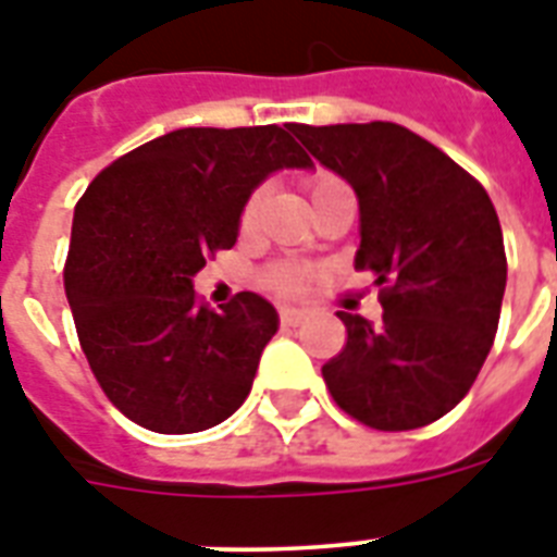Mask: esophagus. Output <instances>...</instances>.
<instances>
[{"instance_id":"esophagus-1","label":"esophagus","mask_w":557,"mask_h":557,"mask_svg":"<svg viewBox=\"0 0 557 557\" xmlns=\"http://www.w3.org/2000/svg\"><path fill=\"white\" fill-rule=\"evenodd\" d=\"M280 323L283 326H297V323H304V312L300 309H280Z\"/></svg>"}]
</instances>
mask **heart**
I'll list each match as a JSON object with an SVG mask.
<instances>
[{
  "mask_svg": "<svg viewBox=\"0 0 557 557\" xmlns=\"http://www.w3.org/2000/svg\"><path fill=\"white\" fill-rule=\"evenodd\" d=\"M341 185H344V182H341L335 173H330V170H314V173L306 176V190H309L312 201L318 199V196H323L326 190H332V187H341ZM260 205H262V187H257V190L245 199L243 213H239V225L251 227L257 213H260ZM262 283H265L271 292H280V295H295V292L304 288L306 271L297 269V265H271V269L265 271Z\"/></svg>",
  "mask_w": 557,
  "mask_h": 557,
  "instance_id": "1",
  "label": "heart"
}]
</instances>
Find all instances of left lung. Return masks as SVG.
<instances>
[{"label":"left lung","instance_id":"obj_1","mask_svg":"<svg viewBox=\"0 0 557 557\" xmlns=\"http://www.w3.org/2000/svg\"><path fill=\"white\" fill-rule=\"evenodd\" d=\"M361 208L356 269L379 283L381 323L338 312L347 344L323 364L335 405L375 431H413L466 398L494 344L506 248L485 187L389 121L292 124Z\"/></svg>","mask_w":557,"mask_h":557}]
</instances>
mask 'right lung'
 <instances>
[{"label": "right lung", "instance_id": "right-lung-1", "mask_svg": "<svg viewBox=\"0 0 557 557\" xmlns=\"http://www.w3.org/2000/svg\"><path fill=\"white\" fill-rule=\"evenodd\" d=\"M292 124L187 126L100 170L74 208L63 283L74 330L112 405L156 433L225 422L251 393L277 312L253 292L208 309L193 277L234 248L245 199L309 168Z\"/></svg>", "mask_w": 557, "mask_h": 557}]
</instances>
